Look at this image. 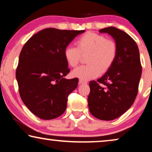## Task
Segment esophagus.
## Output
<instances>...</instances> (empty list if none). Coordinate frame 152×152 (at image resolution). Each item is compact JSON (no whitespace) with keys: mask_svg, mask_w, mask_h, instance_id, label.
<instances>
[{"mask_svg":"<svg viewBox=\"0 0 152 152\" xmlns=\"http://www.w3.org/2000/svg\"><path fill=\"white\" fill-rule=\"evenodd\" d=\"M87 81L84 80L83 79H80V80H79V84H87Z\"/></svg>","mask_w":152,"mask_h":152,"instance_id":"obj_1","label":"esophagus"}]
</instances>
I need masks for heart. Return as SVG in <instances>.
<instances>
[{
    "label": "heart",
    "instance_id": "1",
    "mask_svg": "<svg viewBox=\"0 0 152 152\" xmlns=\"http://www.w3.org/2000/svg\"><path fill=\"white\" fill-rule=\"evenodd\" d=\"M77 46H67L64 50V57L70 67L78 64L83 55H87L88 64L77 67L72 76L83 80H89L104 74L110 69L116 60L117 46L112 39L94 33H87L77 41Z\"/></svg>",
    "mask_w": 152,
    "mask_h": 152
}]
</instances>
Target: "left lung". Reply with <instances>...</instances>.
Returning a JSON list of instances; mask_svg holds the SVG:
<instances>
[{"mask_svg": "<svg viewBox=\"0 0 152 152\" xmlns=\"http://www.w3.org/2000/svg\"><path fill=\"white\" fill-rule=\"evenodd\" d=\"M99 32L109 34L114 38L117 55L114 64L104 75L89 83L88 105L95 117L110 121L123 115L134 103L142 66L139 48L130 35L113 26L100 29Z\"/></svg>", "mask_w": 152, "mask_h": 152, "instance_id": "1", "label": "left lung"}]
</instances>
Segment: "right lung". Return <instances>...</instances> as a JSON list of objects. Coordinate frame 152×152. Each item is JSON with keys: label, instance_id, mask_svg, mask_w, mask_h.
Segmentation results:
<instances>
[{"label": "right lung", "instance_id": "add662e5", "mask_svg": "<svg viewBox=\"0 0 152 152\" xmlns=\"http://www.w3.org/2000/svg\"><path fill=\"white\" fill-rule=\"evenodd\" d=\"M84 32L45 28L33 35L22 48L15 72L20 96L39 118L55 119L66 109L67 98L78 86V78H64L69 69L63 53Z\"/></svg>", "mask_w": 152, "mask_h": 152}]
</instances>
